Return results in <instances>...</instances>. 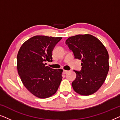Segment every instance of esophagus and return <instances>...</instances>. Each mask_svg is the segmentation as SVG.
<instances>
[{
  "label": "esophagus",
  "mask_w": 120,
  "mask_h": 120,
  "mask_svg": "<svg viewBox=\"0 0 120 120\" xmlns=\"http://www.w3.org/2000/svg\"><path fill=\"white\" fill-rule=\"evenodd\" d=\"M68 71H67V70H63V74H66L67 72H68Z\"/></svg>",
  "instance_id": "1"
}]
</instances>
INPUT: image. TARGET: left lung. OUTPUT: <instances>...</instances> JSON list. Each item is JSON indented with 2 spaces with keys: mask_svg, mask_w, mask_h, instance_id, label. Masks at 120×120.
<instances>
[{
  "mask_svg": "<svg viewBox=\"0 0 120 120\" xmlns=\"http://www.w3.org/2000/svg\"><path fill=\"white\" fill-rule=\"evenodd\" d=\"M65 43L75 58L81 60L82 68L75 71L72 82L74 91L83 96L96 92L102 86L109 71V54L105 47L91 34H79L68 38Z\"/></svg>",
  "mask_w": 120,
  "mask_h": 120,
  "instance_id": "8db88e82",
  "label": "left lung"
}]
</instances>
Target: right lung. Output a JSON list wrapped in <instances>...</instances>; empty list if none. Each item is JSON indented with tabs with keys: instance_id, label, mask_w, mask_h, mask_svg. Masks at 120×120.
<instances>
[{
	"instance_id": "obj_1",
	"label": "right lung",
	"mask_w": 120,
	"mask_h": 120,
	"mask_svg": "<svg viewBox=\"0 0 120 120\" xmlns=\"http://www.w3.org/2000/svg\"><path fill=\"white\" fill-rule=\"evenodd\" d=\"M62 38L34 36L24 42L18 52L17 68L21 81L38 98L53 96L60 86L63 70L53 69L44 62L52 61V51Z\"/></svg>"
}]
</instances>
